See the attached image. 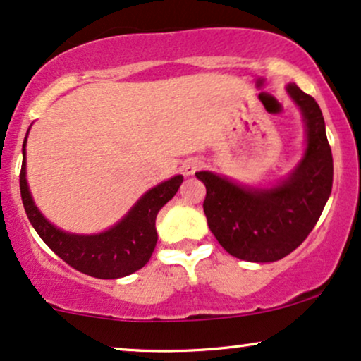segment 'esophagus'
I'll return each mask as SVG.
<instances>
[{
  "mask_svg": "<svg viewBox=\"0 0 361 361\" xmlns=\"http://www.w3.org/2000/svg\"><path fill=\"white\" fill-rule=\"evenodd\" d=\"M201 167H202V162L197 159V157H190V159H188L184 164H182L184 173H188V176H192V173L199 171Z\"/></svg>",
  "mask_w": 361,
  "mask_h": 361,
  "instance_id": "esophagus-1",
  "label": "esophagus"
}]
</instances>
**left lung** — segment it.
<instances>
[{
	"mask_svg": "<svg viewBox=\"0 0 361 361\" xmlns=\"http://www.w3.org/2000/svg\"><path fill=\"white\" fill-rule=\"evenodd\" d=\"M306 121L307 148L295 171L270 189H247L213 172H196L206 185L204 214L219 245L247 262H277L307 238L333 188V154L319 104L287 86Z\"/></svg>",
	"mask_w": 361,
	"mask_h": 361,
	"instance_id": "obj_1",
	"label": "left lung"
}]
</instances>
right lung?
Listing matches in <instances>:
<instances>
[{
	"mask_svg": "<svg viewBox=\"0 0 361 361\" xmlns=\"http://www.w3.org/2000/svg\"><path fill=\"white\" fill-rule=\"evenodd\" d=\"M25 145L27 137L23 142V162L20 172L21 201L32 226L55 255L61 257L72 269L96 279L126 277L147 265L159 240L155 230L157 213L176 196L184 177L176 176L148 190L131 207L128 214L108 231L99 235H71L57 230L37 209L27 184Z\"/></svg>",
	"mask_w": 361,
	"mask_h": 361,
	"instance_id": "1",
	"label": "right lung"
}]
</instances>
